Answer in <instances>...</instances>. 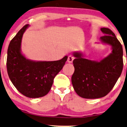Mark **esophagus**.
<instances>
[{"instance_id":"obj_1","label":"esophagus","mask_w":127,"mask_h":127,"mask_svg":"<svg viewBox=\"0 0 127 127\" xmlns=\"http://www.w3.org/2000/svg\"><path fill=\"white\" fill-rule=\"evenodd\" d=\"M74 60V57L72 56H69L68 57V59H67V62L69 63H72V61Z\"/></svg>"}]
</instances>
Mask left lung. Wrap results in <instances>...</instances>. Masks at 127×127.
Wrapping results in <instances>:
<instances>
[{"label": "left lung", "instance_id": "left-lung-1", "mask_svg": "<svg viewBox=\"0 0 127 127\" xmlns=\"http://www.w3.org/2000/svg\"><path fill=\"white\" fill-rule=\"evenodd\" d=\"M104 34L100 42L111 46V52L99 61L85 59L84 52L72 53L75 68L71 77L74 89L85 99L104 97L110 92L120 77L123 68V50L120 42L110 30L100 28Z\"/></svg>", "mask_w": 127, "mask_h": 127}]
</instances>
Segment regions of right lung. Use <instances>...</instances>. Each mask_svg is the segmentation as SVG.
<instances>
[{"mask_svg": "<svg viewBox=\"0 0 127 127\" xmlns=\"http://www.w3.org/2000/svg\"><path fill=\"white\" fill-rule=\"evenodd\" d=\"M30 27H23L10 42L7 70L10 79L19 92L30 98L43 97L48 94L56 75L62 70L68 56L57 61H35L27 58L21 51L24 33Z\"/></svg>", "mask_w": 127, "mask_h": 127, "instance_id": "add662e5", "label": "right lung"}]
</instances>
